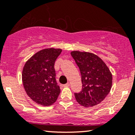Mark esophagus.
I'll list each match as a JSON object with an SVG mask.
<instances>
[{"instance_id": "esophagus-1", "label": "esophagus", "mask_w": 135, "mask_h": 135, "mask_svg": "<svg viewBox=\"0 0 135 135\" xmlns=\"http://www.w3.org/2000/svg\"><path fill=\"white\" fill-rule=\"evenodd\" d=\"M63 86H64V88H67V87H69V86H70V83H68L65 84H64V85H63Z\"/></svg>"}]
</instances>
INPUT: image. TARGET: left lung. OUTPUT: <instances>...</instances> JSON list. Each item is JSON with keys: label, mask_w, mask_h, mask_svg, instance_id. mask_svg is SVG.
<instances>
[{"label": "left lung", "mask_w": 135, "mask_h": 135, "mask_svg": "<svg viewBox=\"0 0 135 135\" xmlns=\"http://www.w3.org/2000/svg\"><path fill=\"white\" fill-rule=\"evenodd\" d=\"M71 55L80 69L82 90L75 93L76 101L84 107L98 105L105 98L112 85V75L105 62L93 53L73 51Z\"/></svg>", "instance_id": "8db88e82"}]
</instances>
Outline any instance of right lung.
I'll list each match as a JSON object with an SVG mask.
<instances>
[{
    "label": "right lung",
    "instance_id": "1",
    "mask_svg": "<svg viewBox=\"0 0 135 135\" xmlns=\"http://www.w3.org/2000/svg\"><path fill=\"white\" fill-rule=\"evenodd\" d=\"M62 49L46 48L31 56L25 63L22 81L28 96L36 103L49 106L56 101L60 89L55 80L54 64Z\"/></svg>",
    "mask_w": 135,
    "mask_h": 135
}]
</instances>
